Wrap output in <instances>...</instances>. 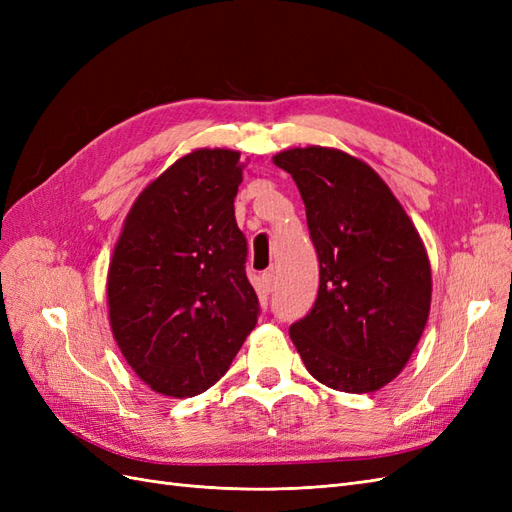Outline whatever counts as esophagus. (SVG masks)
Wrapping results in <instances>:
<instances>
[{
    "mask_svg": "<svg viewBox=\"0 0 512 512\" xmlns=\"http://www.w3.org/2000/svg\"><path fill=\"white\" fill-rule=\"evenodd\" d=\"M260 280H262V288H265V292H271L273 286H275V273H273V269L262 273Z\"/></svg>",
    "mask_w": 512,
    "mask_h": 512,
    "instance_id": "1",
    "label": "esophagus"
}]
</instances>
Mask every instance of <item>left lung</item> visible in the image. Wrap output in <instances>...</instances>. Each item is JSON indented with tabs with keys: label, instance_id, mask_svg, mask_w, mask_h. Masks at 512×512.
<instances>
[{
	"label": "left lung",
	"instance_id": "8db88e82",
	"mask_svg": "<svg viewBox=\"0 0 512 512\" xmlns=\"http://www.w3.org/2000/svg\"><path fill=\"white\" fill-rule=\"evenodd\" d=\"M292 175L320 262V286L290 339L318 382L374 393L399 376L423 335L431 267L412 220L380 175L331 147L273 156Z\"/></svg>",
	"mask_w": 512,
	"mask_h": 512
}]
</instances>
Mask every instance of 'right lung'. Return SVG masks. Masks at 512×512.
<instances>
[{"mask_svg":"<svg viewBox=\"0 0 512 512\" xmlns=\"http://www.w3.org/2000/svg\"><path fill=\"white\" fill-rule=\"evenodd\" d=\"M239 156L196 149L168 166L134 200L108 267L115 342L134 374L168 397L218 382L260 314L235 220Z\"/></svg>","mask_w":512,"mask_h":512,"instance_id":"obj_1","label":"right lung"}]
</instances>
